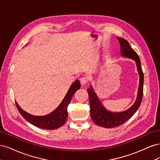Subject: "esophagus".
Instances as JSON below:
<instances>
[{"label":"esophagus","mask_w":160,"mask_h":160,"mask_svg":"<svg viewBox=\"0 0 160 160\" xmlns=\"http://www.w3.org/2000/svg\"><path fill=\"white\" fill-rule=\"evenodd\" d=\"M80 82H81V84L82 85H85L86 83H88V77H81L80 79Z\"/></svg>","instance_id":"1"}]
</instances>
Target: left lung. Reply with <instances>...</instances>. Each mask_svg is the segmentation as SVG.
Segmentation results:
<instances>
[{
  "label": "left lung",
  "mask_w": 160,
  "mask_h": 160,
  "mask_svg": "<svg viewBox=\"0 0 160 160\" xmlns=\"http://www.w3.org/2000/svg\"><path fill=\"white\" fill-rule=\"evenodd\" d=\"M118 40L120 44L122 56L129 58L135 61L139 75V84L135 102L132 107L127 110L122 111V112H111V111L106 109L101 104L92 86L90 85V88L88 89V92L90 103L91 118L96 125L106 128L117 127L127 122L136 112V111L141 105L143 98V72L142 69L139 57L136 52L131 47L129 42L126 40L120 37H118Z\"/></svg>",
  "instance_id": "8db88e82"
}]
</instances>
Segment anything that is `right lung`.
<instances>
[{
    "label": "right lung",
    "mask_w": 160,
    "mask_h": 160,
    "mask_svg": "<svg viewBox=\"0 0 160 160\" xmlns=\"http://www.w3.org/2000/svg\"><path fill=\"white\" fill-rule=\"evenodd\" d=\"M81 88L80 82L79 80H76L72 83L68 91L62 99L60 105L52 111V112L42 116H35L27 113L22 110L16 101L17 108L22 117L27 122L35 126L45 129H55L61 127L67 122V107L70 101L75 94V91Z\"/></svg>",
    "instance_id": "add662e5"
}]
</instances>
